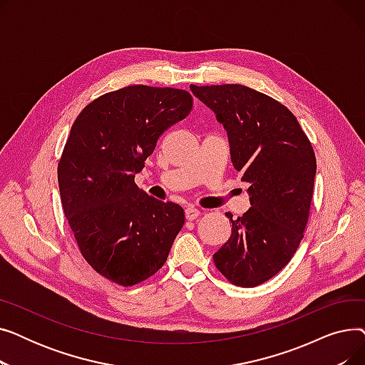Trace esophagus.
I'll list each match as a JSON object with an SVG mask.
<instances>
[{
    "mask_svg": "<svg viewBox=\"0 0 365 365\" xmlns=\"http://www.w3.org/2000/svg\"><path fill=\"white\" fill-rule=\"evenodd\" d=\"M200 215H201V212H200L198 208H195V207H186V208H185V216H186L187 220H194V219H197Z\"/></svg>",
    "mask_w": 365,
    "mask_h": 365,
    "instance_id": "obj_1",
    "label": "esophagus"
}]
</instances>
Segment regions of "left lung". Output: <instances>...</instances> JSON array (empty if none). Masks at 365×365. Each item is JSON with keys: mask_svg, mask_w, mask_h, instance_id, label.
<instances>
[{"mask_svg": "<svg viewBox=\"0 0 365 365\" xmlns=\"http://www.w3.org/2000/svg\"><path fill=\"white\" fill-rule=\"evenodd\" d=\"M227 134L241 180L250 183V208L232 222V235L213 255L232 284L256 287L290 262L308 223L317 160L294 115L266 94L241 84L190 86Z\"/></svg>", "mask_w": 365, "mask_h": 365, "instance_id": "obj_1", "label": "left lung"}]
</instances>
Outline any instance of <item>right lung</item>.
<instances>
[{
  "instance_id": "1",
  "label": "right lung",
  "mask_w": 365,
  "mask_h": 365,
  "mask_svg": "<svg viewBox=\"0 0 365 365\" xmlns=\"http://www.w3.org/2000/svg\"><path fill=\"white\" fill-rule=\"evenodd\" d=\"M190 109L185 90L130 86L88 103L71 128L57 165L63 212L88 264L120 285L161 269L185 223L179 204L149 197L134 176Z\"/></svg>"
}]
</instances>
